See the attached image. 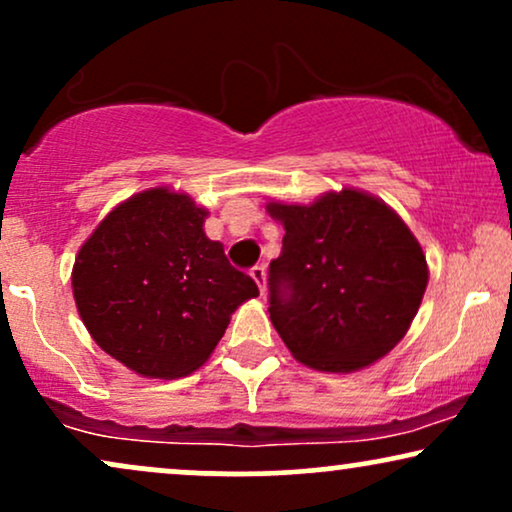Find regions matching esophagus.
<instances>
[{"instance_id":"34e87169","label":"esophagus","mask_w":512,"mask_h":512,"mask_svg":"<svg viewBox=\"0 0 512 512\" xmlns=\"http://www.w3.org/2000/svg\"><path fill=\"white\" fill-rule=\"evenodd\" d=\"M250 276L255 278L257 288H260V293L264 295V290H267V269H264V267H255V269L250 271Z\"/></svg>"}]
</instances>
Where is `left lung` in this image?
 <instances>
[{
  "instance_id": "obj_1",
  "label": "left lung",
  "mask_w": 512,
  "mask_h": 512,
  "mask_svg": "<svg viewBox=\"0 0 512 512\" xmlns=\"http://www.w3.org/2000/svg\"><path fill=\"white\" fill-rule=\"evenodd\" d=\"M267 212L286 229L269 264V314L290 354L326 373L383 359L428 288V262L404 219L359 189L309 205L271 200Z\"/></svg>"
}]
</instances>
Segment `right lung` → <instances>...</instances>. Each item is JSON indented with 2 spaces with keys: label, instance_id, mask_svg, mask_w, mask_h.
<instances>
[{
  "label": "right lung",
  "instance_id": "right-lung-1",
  "mask_svg": "<svg viewBox=\"0 0 512 512\" xmlns=\"http://www.w3.org/2000/svg\"><path fill=\"white\" fill-rule=\"evenodd\" d=\"M208 210L167 186L108 212L77 252L73 295L103 352L144 378L172 380L210 359L231 314L260 295L205 236Z\"/></svg>",
  "mask_w": 512,
  "mask_h": 512
}]
</instances>
